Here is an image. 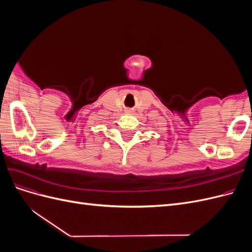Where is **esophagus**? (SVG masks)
<instances>
[{
    "label": "esophagus",
    "mask_w": 252,
    "mask_h": 252,
    "mask_svg": "<svg viewBox=\"0 0 252 252\" xmlns=\"http://www.w3.org/2000/svg\"><path fill=\"white\" fill-rule=\"evenodd\" d=\"M130 112H132L131 110H127V113H130Z\"/></svg>",
    "instance_id": "34e87169"
}]
</instances>
